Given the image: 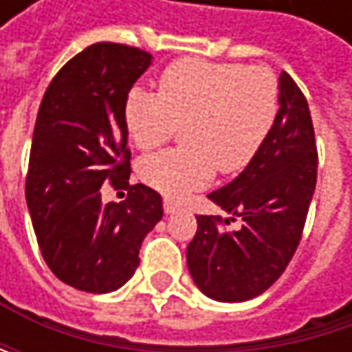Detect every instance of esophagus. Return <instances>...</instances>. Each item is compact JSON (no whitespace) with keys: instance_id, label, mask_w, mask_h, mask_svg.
Wrapping results in <instances>:
<instances>
[{"instance_id":"esophagus-1","label":"esophagus","mask_w":352,"mask_h":352,"mask_svg":"<svg viewBox=\"0 0 352 352\" xmlns=\"http://www.w3.org/2000/svg\"><path fill=\"white\" fill-rule=\"evenodd\" d=\"M163 208H165V214H167V216H171V214H175V212L181 210V206L177 204L175 199H169V197L163 201Z\"/></svg>"}]
</instances>
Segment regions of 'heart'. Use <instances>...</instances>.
I'll list each match as a JSON object with an SVG mask.
<instances>
[{
	"label": "heart",
	"instance_id": "1",
	"mask_svg": "<svg viewBox=\"0 0 352 352\" xmlns=\"http://www.w3.org/2000/svg\"><path fill=\"white\" fill-rule=\"evenodd\" d=\"M279 116V85L271 71L243 63L181 58L171 63L159 94L134 87L124 107L136 148L153 151L185 126L183 144L146 157L138 175L153 189L183 197L212 181L216 167L246 169L265 146Z\"/></svg>",
	"mask_w": 352,
	"mask_h": 352
}]
</instances>
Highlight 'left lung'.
Segmentation results:
<instances>
[{"mask_svg": "<svg viewBox=\"0 0 352 352\" xmlns=\"http://www.w3.org/2000/svg\"><path fill=\"white\" fill-rule=\"evenodd\" d=\"M316 171L310 107L283 71L279 116L265 146L234 181L208 195L230 218L197 216L187 267L201 294L218 302H246L281 277L302 241ZM236 217L243 226L226 231L223 224Z\"/></svg>", "mask_w": 352, "mask_h": 352, "instance_id": "obj_1", "label": "left lung"}]
</instances>
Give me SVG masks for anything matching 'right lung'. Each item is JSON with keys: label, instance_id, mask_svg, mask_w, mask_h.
<instances>
[{"label": "right lung", "instance_id": "obj_1", "mask_svg": "<svg viewBox=\"0 0 352 352\" xmlns=\"http://www.w3.org/2000/svg\"><path fill=\"white\" fill-rule=\"evenodd\" d=\"M153 56L136 46L96 42L50 81L36 118L26 201L40 252L67 285L107 294L136 271L144 236L163 218L161 195L128 185L126 98ZM131 187L116 204L101 185Z\"/></svg>", "mask_w": 352, "mask_h": 352}]
</instances>
